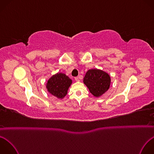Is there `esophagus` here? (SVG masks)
<instances>
[{"label":"esophagus","instance_id":"1","mask_svg":"<svg viewBox=\"0 0 154 154\" xmlns=\"http://www.w3.org/2000/svg\"><path fill=\"white\" fill-rule=\"evenodd\" d=\"M75 80L76 82H79V81H80L79 77H75Z\"/></svg>","mask_w":154,"mask_h":154}]
</instances>
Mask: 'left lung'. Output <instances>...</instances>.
I'll list each match as a JSON object with an SVG mask.
<instances>
[{
    "label": "left lung",
    "mask_w": 154,
    "mask_h": 154,
    "mask_svg": "<svg viewBox=\"0 0 154 154\" xmlns=\"http://www.w3.org/2000/svg\"><path fill=\"white\" fill-rule=\"evenodd\" d=\"M83 83L89 92L95 97L98 98L109 89L111 79L106 72L97 68L91 69L86 72Z\"/></svg>",
    "instance_id": "obj_1"
}]
</instances>
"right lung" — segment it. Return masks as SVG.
Returning a JSON list of instances; mask_svg holds the SVG:
<instances>
[{"mask_svg":"<svg viewBox=\"0 0 154 154\" xmlns=\"http://www.w3.org/2000/svg\"><path fill=\"white\" fill-rule=\"evenodd\" d=\"M72 81L65 74L59 72L51 76L46 84L48 92L59 99H63L67 94Z\"/></svg>","mask_w":154,"mask_h":154,"instance_id":"right-lung-1","label":"right lung"}]
</instances>
